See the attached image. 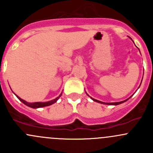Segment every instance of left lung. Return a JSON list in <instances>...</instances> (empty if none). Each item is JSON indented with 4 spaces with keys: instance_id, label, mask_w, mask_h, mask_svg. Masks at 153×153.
<instances>
[{
    "instance_id": "8db88e82",
    "label": "left lung",
    "mask_w": 153,
    "mask_h": 153,
    "mask_svg": "<svg viewBox=\"0 0 153 153\" xmlns=\"http://www.w3.org/2000/svg\"><path fill=\"white\" fill-rule=\"evenodd\" d=\"M86 95H87V94H86ZM88 96H89V95H88ZM90 97V96H89ZM91 98H92V100H93L94 101H96V102H98V103H100V104H108V105H118V104H122V103H124V102H125V101H127L128 99H129V98H128V99H126L125 100V101H120V102H114V103H104V102H102V101H98V100H96V99H94V98H92V97H90Z\"/></svg>"
}]
</instances>
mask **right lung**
Returning a JSON list of instances; mask_svg holds the SVG:
<instances>
[{"instance_id": "right-lung-1", "label": "right lung", "mask_w": 153, "mask_h": 153, "mask_svg": "<svg viewBox=\"0 0 153 153\" xmlns=\"http://www.w3.org/2000/svg\"><path fill=\"white\" fill-rule=\"evenodd\" d=\"M61 95H62V93L61 94V95H59L58 97H57L54 100H52V101H47V102H35V103H28L26 101H24V100L21 99V98H19V97L18 96V95H16L17 97H18V99L20 100V101H21L22 103H24L25 105L29 106V107H32V108H40V107H44V106H49V105H52V104H55V102H56L57 101H58V99H59L60 97L61 96Z\"/></svg>"}]
</instances>
